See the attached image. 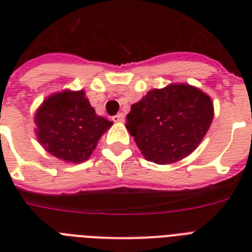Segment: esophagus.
Wrapping results in <instances>:
<instances>
[{
  "label": "esophagus",
  "mask_w": 252,
  "mask_h": 252,
  "mask_svg": "<svg viewBox=\"0 0 252 252\" xmlns=\"http://www.w3.org/2000/svg\"><path fill=\"white\" fill-rule=\"evenodd\" d=\"M112 122L114 123H123L124 122V115L123 114H118L112 116Z\"/></svg>",
  "instance_id": "1"
}]
</instances>
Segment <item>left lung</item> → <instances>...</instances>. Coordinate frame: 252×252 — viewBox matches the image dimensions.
Returning <instances> with one entry per match:
<instances>
[{
    "instance_id": "left-lung-1",
    "label": "left lung",
    "mask_w": 252,
    "mask_h": 252,
    "mask_svg": "<svg viewBox=\"0 0 252 252\" xmlns=\"http://www.w3.org/2000/svg\"><path fill=\"white\" fill-rule=\"evenodd\" d=\"M213 116L209 95L191 85L170 84L132 104L126 126L145 159L168 165L199 146Z\"/></svg>"
}]
</instances>
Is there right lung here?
<instances>
[{
	"label": "right lung",
	"mask_w": 252,
	"mask_h": 252,
	"mask_svg": "<svg viewBox=\"0 0 252 252\" xmlns=\"http://www.w3.org/2000/svg\"><path fill=\"white\" fill-rule=\"evenodd\" d=\"M33 120L37 141L45 152L72 163L89 159L99 138L114 124L95 114L84 90H63L49 95Z\"/></svg>",
	"instance_id": "right-lung-1"
}]
</instances>
